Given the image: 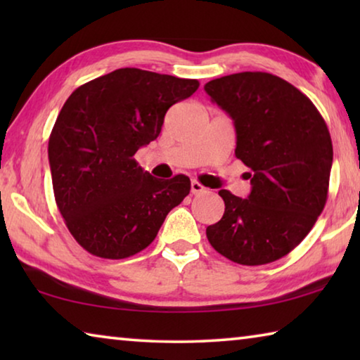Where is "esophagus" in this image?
Masks as SVG:
<instances>
[{
	"label": "esophagus",
	"instance_id": "obj_1",
	"mask_svg": "<svg viewBox=\"0 0 360 360\" xmlns=\"http://www.w3.org/2000/svg\"><path fill=\"white\" fill-rule=\"evenodd\" d=\"M191 192L193 193V195H200V193H203V192H206V188L200 184L198 181H192L191 182Z\"/></svg>",
	"mask_w": 360,
	"mask_h": 360
}]
</instances>
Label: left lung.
<instances>
[{
    "mask_svg": "<svg viewBox=\"0 0 360 360\" xmlns=\"http://www.w3.org/2000/svg\"><path fill=\"white\" fill-rule=\"evenodd\" d=\"M205 90L233 120L235 155L251 168L252 186L248 198L219 191L225 211L206 236L231 262L270 264L300 245L324 210L330 133L311 100L270 72H236Z\"/></svg>",
    "mask_w": 360,
    "mask_h": 360,
    "instance_id": "obj_1",
    "label": "left lung"
}]
</instances>
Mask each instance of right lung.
Returning a JSON list of instances; mask_svg holds the SVG:
<instances>
[{
    "label": "right lung",
    "mask_w": 360,
    "mask_h": 360,
    "mask_svg": "<svg viewBox=\"0 0 360 360\" xmlns=\"http://www.w3.org/2000/svg\"><path fill=\"white\" fill-rule=\"evenodd\" d=\"M198 85L120 68L66 100L49 138V163L58 210L85 251L115 260L138 254L191 192L186 174L157 179L133 155L160 135L168 109Z\"/></svg>",
    "instance_id": "add662e5"
}]
</instances>
